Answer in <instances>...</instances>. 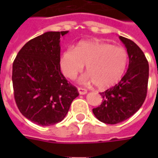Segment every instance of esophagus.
Listing matches in <instances>:
<instances>
[{"label": "esophagus", "instance_id": "esophagus-1", "mask_svg": "<svg viewBox=\"0 0 158 158\" xmlns=\"http://www.w3.org/2000/svg\"><path fill=\"white\" fill-rule=\"evenodd\" d=\"M78 91H79V94H81V95H84V94H87V89H83V88H79Z\"/></svg>", "mask_w": 158, "mask_h": 158}]
</instances>
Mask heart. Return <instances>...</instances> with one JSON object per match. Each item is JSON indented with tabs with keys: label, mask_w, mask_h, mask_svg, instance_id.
<instances>
[{
	"label": "heart",
	"mask_w": 158,
	"mask_h": 158,
	"mask_svg": "<svg viewBox=\"0 0 158 158\" xmlns=\"http://www.w3.org/2000/svg\"><path fill=\"white\" fill-rule=\"evenodd\" d=\"M128 62L125 48L97 40L82 41L62 53L60 64L63 74L74 79L86 64L88 74L82 80L94 82L99 89L114 86L122 78Z\"/></svg>",
	"instance_id": "heart-1"
}]
</instances>
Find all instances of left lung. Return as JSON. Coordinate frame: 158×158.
<instances>
[{"mask_svg":"<svg viewBox=\"0 0 158 158\" xmlns=\"http://www.w3.org/2000/svg\"><path fill=\"white\" fill-rule=\"evenodd\" d=\"M119 38L127 49V71L117 84L100 93L103 102L93 109L97 119L110 125L127 120L139 110L147 96L149 73L148 60L139 46L128 38Z\"/></svg>","mask_w":158,"mask_h":158,"instance_id":"obj_1","label":"left lung"}]
</instances>
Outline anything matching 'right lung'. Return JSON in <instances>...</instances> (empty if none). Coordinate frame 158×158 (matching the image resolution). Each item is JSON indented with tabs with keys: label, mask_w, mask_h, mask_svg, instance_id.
<instances>
[{
	"label": "right lung",
	"mask_w": 158,
	"mask_h": 158,
	"mask_svg": "<svg viewBox=\"0 0 158 158\" xmlns=\"http://www.w3.org/2000/svg\"><path fill=\"white\" fill-rule=\"evenodd\" d=\"M68 31L47 32L31 39L13 62L12 82L16 105L37 125L60 122L75 98L76 87L60 71V37Z\"/></svg>",
	"instance_id": "obj_1"
}]
</instances>
